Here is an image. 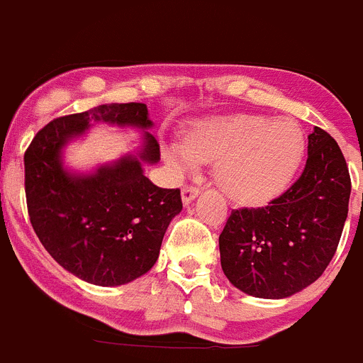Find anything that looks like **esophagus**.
Instances as JSON below:
<instances>
[{
  "label": "esophagus",
  "mask_w": 363,
  "mask_h": 363,
  "mask_svg": "<svg viewBox=\"0 0 363 363\" xmlns=\"http://www.w3.org/2000/svg\"><path fill=\"white\" fill-rule=\"evenodd\" d=\"M198 194H200V191H198L196 187H184L182 189V201H184L185 205H189Z\"/></svg>",
  "instance_id": "1"
}]
</instances>
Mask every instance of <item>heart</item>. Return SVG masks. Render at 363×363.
<instances>
[{
  "instance_id": "b5f03b06",
  "label": "heart",
  "mask_w": 363,
  "mask_h": 363,
  "mask_svg": "<svg viewBox=\"0 0 363 363\" xmlns=\"http://www.w3.org/2000/svg\"><path fill=\"white\" fill-rule=\"evenodd\" d=\"M162 152L174 172L214 162V182L230 200L264 205L293 182L306 154V136L289 120L225 114L194 121L185 138L163 142Z\"/></svg>"
}]
</instances>
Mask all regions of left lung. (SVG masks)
Listing matches in <instances>:
<instances>
[{
	"mask_svg": "<svg viewBox=\"0 0 363 363\" xmlns=\"http://www.w3.org/2000/svg\"><path fill=\"white\" fill-rule=\"evenodd\" d=\"M349 196L344 154L331 134L314 127L300 178L265 207L230 213L220 234L225 277L242 293L269 300L309 287L335 256Z\"/></svg>",
	"mask_w": 363,
	"mask_h": 363,
	"instance_id": "1",
	"label": "left lung"
}]
</instances>
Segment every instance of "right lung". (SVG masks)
<instances>
[{
	"label": "right lung",
	"mask_w": 363,
	"mask_h": 363,
	"mask_svg": "<svg viewBox=\"0 0 363 363\" xmlns=\"http://www.w3.org/2000/svg\"><path fill=\"white\" fill-rule=\"evenodd\" d=\"M91 123L143 130V149L91 173L62 165V150ZM145 104H107L56 118L25 152V194L34 233L65 271L101 287H116L149 272L172 218L179 189H162L143 174L160 162Z\"/></svg>",
	"instance_id": "right-lung-1"
}]
</instances>
